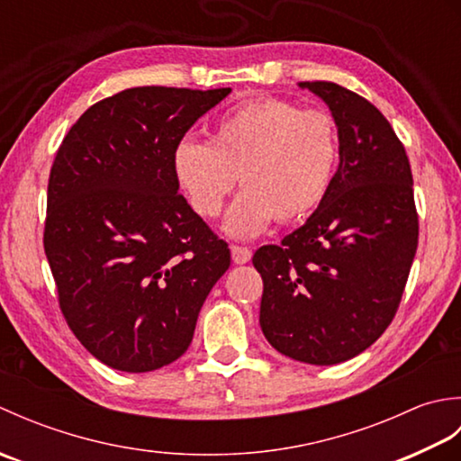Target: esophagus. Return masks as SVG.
<instances>
[{
  "mask_svg": "<svg viewBox=\"0 0 461 461\" xmlns=\"http://www.w3.org/2000/svg\"><path fill=\"white\" fill-rule=\"evenodd\" d=\"M231 259L233 263H238V266H243V263H248L251 259V249L243 246H231Z\"/></svg>",
  "mask_w": 461,
  "mask_h": 461,
  "instance_id": "34e87169",
  "label": "esophagus"
}]
</instances>
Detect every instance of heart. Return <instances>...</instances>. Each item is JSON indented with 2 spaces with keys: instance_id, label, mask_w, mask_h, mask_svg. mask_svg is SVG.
Here are the masks:
<instances>
[{
  "instance_id": "1",
  "label": "heart",
  "mask_w": 461,
  "mask_h": 461,
  "mask_svg": "<svg viewBox=\"0 0 461 461\" xmlns=\"http://www.w3.org/2000/svg\"><path fill=\"white\" fill-rule=\"evenodd\" d=\"M340 156L335 116L285 99H259L215 121L210 142L182 139L172 170L192 208L218 218L238 184L246 188L225 215L233 238H253L277 220L315 212L330 190Z\"/></svg>"
}]
</instances>
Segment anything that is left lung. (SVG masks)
Masks as SVG:
<instances>
[{"mask_svg": "<svg viewBox=\"0 0 461 461\" xmlns=\"http://www.w3.org/2000/svg\"><path fill=\"white\" fill-rule=\"evenodd\" d=\"M299 86L329 104L340 162L311 218L253 256L259 325L281 355L329 366L360 355L393 322L416 256L418 212L404 144L384 114L337 83Z\"/></svg>", "mask_w": 461, "mask_h": 461, "instance_id": "obj_1", "label": "left lung"}]
</instances>
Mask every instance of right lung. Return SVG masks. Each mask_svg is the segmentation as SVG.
I'll return each instance as SVG.
<instances>
[{
  "instance_id": "1",
  "label": "right lung",
  "mask_w": 461,
  "mask_h": 461,
  "mask_svg": "<svg viewBox=\"0 0 461 461\" xmlns=\"http://www.w3.org/2000/svg\"><path fill=\"white\" fill-rule=\"evenodd\" d=\"M231 89L134 86L95 103L49 174L45 256L59 307L95 358L150 372L188 350L228 243L178 194L172 152Z\"/></svg>"
}]
</instances>
